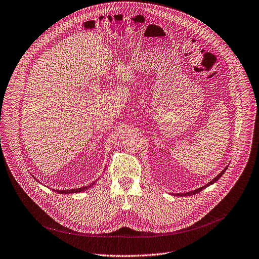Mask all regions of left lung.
<instances>
[{"label": "left lung", "instance_id": "8db88e82", "mask_svg": "<svg viewBox=\"0 0 259 259\" xmlns=\"http://www.w3.org/2000/svg\"><path fill=\"white\" fill-rule=\"evenodd\" d=\"M228 169V167L225 169V170H223L221 171V173H219L214 179H212L210 182H208L206 186H204V187H202V188H200V189H198V190H195V191H193V192H189V193H186V194H176V196H179V197H183V196H193V195H196V194H198V193H200L201 191H203L205 188H207V187H209V186H211V184H213L214 182H216L221 176H223V174L226 172V170Z\"/></svg>", "mask_w": 259, "mask_h": 259}]
</instances>
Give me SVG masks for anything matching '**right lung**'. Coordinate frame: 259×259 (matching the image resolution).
I'll list each match as a JSON object with an SVG mask.
<instances>
[{
    "instance_id": "right-lung-1",
    "label": "right lung",
    "mask_w": 259,
    "mask_h": 259,
    "mask_svg": "<svg viewBox=\"0 0 259 259\" xmlns=\"http://www.w3.org/2000/svg\"><path fill=\"white\" fill-rule=\"evenodd\" d=\"M95 182H93V183H91L90 186H88V187H84V188H80V189H73V190H64V191H55V192H57V193H59V194H75V193H81V192H83V191H86L88 188H90V187H92L93 184H94ZM54 191V190H53Z\"/></svg>"
}]
</instances>
